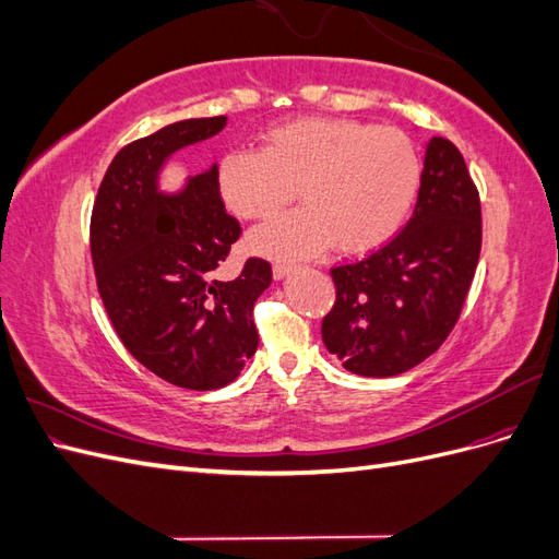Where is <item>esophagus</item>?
Listing matches in <instances>:
<instances>
[{
    "label": "esophagus",
    "mask_w": 559,
    "mask_h": 559,
    "mask_svg": "<svg viewBox=\"0 0 559 559\" xmlns=\"http://www.w3.org/2000/svg\"><path fill=\"white\" fill-rule=\"evenodd\" d=\"M294 267H296V265H292V263H275V265H273V277H275V280H284L286 275L294 273Z\"/></svg>",
    "instance_id": "obj_1"
}]
</instances>
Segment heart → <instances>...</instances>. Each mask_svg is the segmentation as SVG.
<instances>
[{"label": "heart", "instance_id": "1", "mask_svg": "<svg viewBox=\"0 0 559 559\" xmlns=\"http://www.w3.org/2000/svg\"><path fill=\"white\" fill-rule=\"evenodd\" d=\"M421 181L415 144L396 128L349 118H298L270 128L261 151H228L216 189L238 218H267L298 198L306 205L251 233L249 247L273 259L343 253L384 245L411 214Z\"/></svg>", "mask_w": 559, "mask_h": 559}]
</instances>
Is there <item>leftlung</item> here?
<instances>
[{
	"instance_id": "obj_1",
	"label": "left lung",
	"mask_w": 559,
	"mask_h": 559,
	"mask_svg": "<svg viewBox=\"0 0 559 559\" xmlns=\"http://www.w3.org/2000/svg\"><path fill=\"white\" fill-rule=\"evenodd\" d=\"M480 240V198L460 148L431 138L411 222L364 261L331 270L326 349L364 378H394L431 357L460 319Z\"/></svg>"
}]
</instances>
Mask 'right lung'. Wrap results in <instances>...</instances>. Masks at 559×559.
Here are the masks:
<instances>
[{
	"label": "right lung",
	"mask_w": 559,
	"mask_h": 559,
	"mask_svg": "<svg viewBox=\"0 0 559 559\" xmlns=\"http://www.w3.org/2000/svg\"><path fill=\"white\" fill-rule=\"evenodd\" d=\"M226 116L186 118L114 156L91 218L97 292L128 352L165 382L210 392L240 376L259 347L253 302L273 282L263 259L218 280L240 224L224 210L216 163L167 193L177 151L226 128Z\"/></svg>",
	"instance_id": "add662e5"
}]
</instances>
